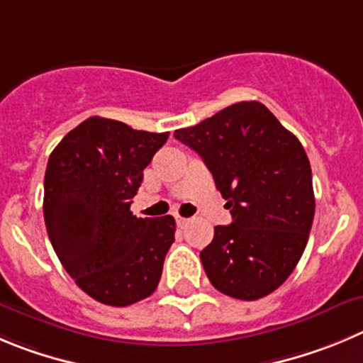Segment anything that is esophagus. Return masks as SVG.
<instances>
[{
    "label": "esophagus",
    "mask_w": 363,
    "mask_h": 363,
    "mask_svg": "<svg viewBox=\"0 0 363 363\" xmlns=\"http://www.w3.org/2000/svg\"><path fill=\"white\" fill-rule=\"evenodd\" d=\"M175 222H177L179 228H184V225L189 222V220L188 218H182V216H177V218H175Z\"/></svg>",
    "instance_id": "1"
}]
</instances>
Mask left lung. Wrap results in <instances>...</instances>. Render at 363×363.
I'll use <instances>...</instances> for the list:
<instances>
[{"mask_svg": "<svg viewBox=\"0 0 363 363\" xmlns=\"http://www.w3.org/2000/svg\"><path fill=\"white\" fill-rule=\"evenodd\" d=\"M174 135L201 155L231 209L233 223L216 225L201 252L211 284L242 301L272 294L299 263L313 223L303 145L259 101L229 105Z\"/></svg>", "mask_w": 363, "mask_h": 363, "instance_id": "obj_1", "label": "left lung"}]
</instances>
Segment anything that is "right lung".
<instances>
[{
  "instance_id": "right-lung-1",
  "label": "right lung",
  "mask_w": 363,
  "mask_h": 363,
  "mask_svg": "<svg viewBox=\"0 0 363 363\" xmlns=\"http://www.w3.org/2000/svg\"><path fill=\"white\" fill-rule=\"evenodd\" d=\"M168 135L93 116L67 132L50 155L46 231L66 272L98 303L128 306L157 289L175 220L138 218L130 204Z\"/></svg>"
}]
</instances>
